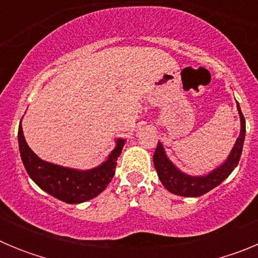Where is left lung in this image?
<instances>
[{"label": "left lung", "instance_id": "1", "mask_svg": "<svg viewBox=\"0 0 258 258\" xmlns=\"http://www.w3.org/2000/svg\"><path fill=\"white\" fill-rule=\"evenodd\" d=\"M236 107H238L239 116H240V134H239L238 140L226 160L207 175H188L181 172L168 159L163 145L160 142L157 143L154 154V165L161 183L169 192L179 195V197H202L211 191L212 188L217 187L218 184L222 183L231 174L232 170L235 169L240 160L243 143H244L245 138V118L241 113L239 103H236Z\"/></svg>", "mask_w": 258, "mask_h": 258}]
</instances>
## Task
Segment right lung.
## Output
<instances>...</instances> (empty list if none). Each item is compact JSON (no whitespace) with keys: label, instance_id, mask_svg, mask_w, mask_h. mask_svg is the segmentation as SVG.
I'll return each instance as SVG.
<instances>
[{"label":"right lung","instance_id":"add662e5","mask_svg":"<svg viewBox=\"0 0 258 258\" xmlns=\"http://www.w3.org/2000/svg\"><path fill=\"white\" fill-rule=\"evenodd\" d=\"M18 141L22 161L29 177L38 187L68 204L88 202L108 186L115 175L117 157L125 145L124 140H117L113 151L101 165L89 170H77L41 160L27 145L23 136L22 121L18 131Z\"/></svg>","mask_w":258,"mask_h":258}]
</instances>
